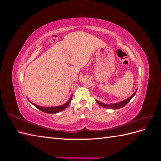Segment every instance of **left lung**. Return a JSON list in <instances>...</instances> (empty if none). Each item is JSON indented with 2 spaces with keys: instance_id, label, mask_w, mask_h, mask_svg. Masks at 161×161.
<instances>
[{
  "instance_id": "1",
  "label": "left lung",
  "mask_w": 161,
  "mask_h": 161,
  "mask_svg": "<svg viewBox=\"0 0 161 161\" xmlns=\"http://www.w3.org/2000/svg\"><path fill=\"white\" fill-rule=\"evenodd\" d=\"M136 91L134 92V93L131 95V97H130L128 99H125L123 101L121 102H119V103H114V104H111V105H108V104H105V103H101V102L100 101H96L97 103H98L99 105H101V107H103V108H109V109H120L121 108H123V107H124L125 105H127V103H128V102L132 99V97L135 95Z\"/></svg>"
}]
</instances>
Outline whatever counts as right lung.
Wrapping results in <instances>:
<instances>
[{
    "instance_id": "obj_1",
    "label": "right lung",
    "mask_w": 161,
    "mask_h": 161,
    "mask_svg": "<svg viewBox=\"0 0 161 161\" xmlns=\"http://www.w3.org/2000/svg\"><path fill=\"white\" fill-rule=\"evenodd\" d=\"M72 95H71L70 99L69 100V101L67 102V103H66L65 104L62 105H60V106H57V107H41V106H39V105H37L36 104H34L33 103H31L36 107V108H37V109H39L40 110H41L42 111L44 112V113H47V114H56V113H58V112H60L61 111H63L64 109H65L68 106H69V105L70 104V103L71 102V100H72Z\"/></svg>"
}]
</instances>
